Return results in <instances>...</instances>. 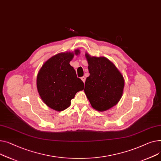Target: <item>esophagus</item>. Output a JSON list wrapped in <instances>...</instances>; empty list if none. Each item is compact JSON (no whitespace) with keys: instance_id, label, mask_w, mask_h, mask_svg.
Segmentation results:
<instances>
[{"instance_id":"esophagus-1","label":"esophagus","mask_w":161,"mask_h":161,"mask_svg":"<svg viewBox=\"0 0 161 161\" xmlns=\"http://www.w3.org/2000/svg\"><path fill=\"white\" fill-rule=\"evenodd\" d=\"M80 79H81V80H82V82L84 83V82H85V80H86V77H82Z\"/></svg>"}]
</instances>
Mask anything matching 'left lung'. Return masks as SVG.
<instances>
[{"label": "left lung", "mask_w": 161, "mask_h": 161, "mask_svg": "<svg viewBox=\"0 0 161 161\" xmlns=\"http://www.w3.org/2000/svg\"><path fill=\"white\" fill-rule=\"evenodd\" d=\"M90 76L85 82L84 92L92 107L97 111H106L121 99L125 80L116 65L105 57L85 54Z\"/></svg>", "instance_id": "left-lung-1"}]
</instances>
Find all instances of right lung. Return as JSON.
Wrapping results in <instances>:
<instances>
[{
	"label": "right lung",
	"instance_id": "obj_1",
	"mask_svg": "<svg viewBox=\"0 0 161 161\" xmlns=\"http://www.w3.org/2000/svg\"><path fill=\"white\" fill-rule=\"evenodd\" d=\"M79 50L56 54L47 60L37 73V89L47 106L56 111H62L71 105L75 94L84 89V83L77 78L69 64Z\"/></svg>",
	"mask_w": 161,
	"mask_h": 161
}]
</instances>
